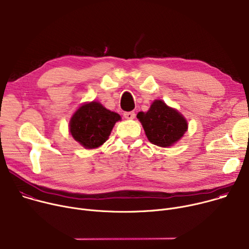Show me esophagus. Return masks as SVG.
<instances>
[{
	"label": "esophagus",
	"mask_w": 249,
	"mask_h": 249,
	"mask_svg": "<svg viewBox=\"0 0 249 249\" xmlns=\"http://www.w3.org/2000/svg\"><path fill=\"white\" fill-rule=\"evenodd\" d=\"M135 112L134 111H129V112H124V117L126 119H134L135 118Z\"/></svg>",
	"instance_id": "1"
}]
</instances>
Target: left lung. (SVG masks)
Wrapping results in <instances>:
<instances>
[{"label": "left lung", "instance_id": "obj_1", "mask_svg": "<svg viewBox=\"0 0 249 249\" xmlns=\"http://www.w3.org/2000/svg\"><path fill=\"white\" fill-rule=\"evenodd\" d=\"M147 138L157 146L169 147L176 143L188 129L186 119L162 100H156L147 113H138Z\"/></svg>", "mask_w": 249, "mask_h": 249}]
</instances>
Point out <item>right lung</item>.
I'll use <instances>...</instances> for the list:
<instances>
[{
  "mask_svg": "<svg viewBox=\"0 0 249 249\" xmlns=\"http://www.w3.org/2000/svg\"><path fill=\"white\" fill-rule=\"evenodd\" d=\"M120 119L117 113L93 101L82 105L74 113L70 123V130L72 137L83 147L93 149L108 139L113 126Z\"/></svg>",
  "mask_w": 249,
  "mask_h": 249,
  "instance_id": "1",
  "label": "right lung"
}]
</instances>
